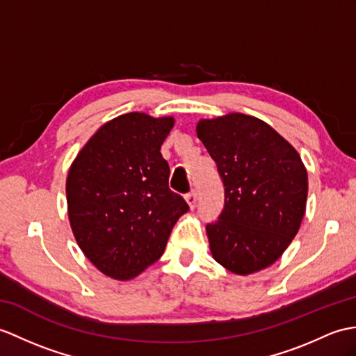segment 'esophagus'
<instances>
[{
	"mask_svg": "<svg viewBox=\"0 0 356 356\" xmlns=\"http://www.w3.org/2000/svg\"><path fill=\"white\" fill-rule=\"evenodd\" d=\"M185 200H186V203H188V206H189V209H194V208H195L197 197H195V193H194V191L188 193V194L185 195Z\"/></svg>",
	"mask_w": 356,
	"mask_h": 356,
	"instance_id": "esophagus-1",
	"label": "esophagus"
}]
</instances>
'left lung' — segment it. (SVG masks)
Segmentation results:
<instances>
[{"mask_svg": "<svg viewBox=\"0 0 356 356\" xmlns=\"http://www.w3.org/2000/svg\"><path fill=\"white\" fill-rule=\"evenodd\" d=\"M195 130L225 185V208L206 226L213 259L241 276L270 267L299 232L307 209L300 154L250 115L200 120Z\"/></svg>", "mask_w": 356, "mask_h": 356, "instance_id": "8db88e82", "label": "left lung"}]
</instances>
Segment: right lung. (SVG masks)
<instances>
[{
    "label": "right lung",
    "mask_w": 356,
    "mask_h": 356,
    "mask_svg": "<svg viewBox=\"0 0 356 356\" xmlns=\"http://www.w3.org/2000/svg\"><path fill=\"white\" fill-rule=\"evenodd\" d=\"M172 117L130 112L107 121L79 152L66 177L74 238L103 275L130 280L158 261L188 212L168 188L161 145Z\"/></svg>",
    "instance_id": "right-lung-1"
}]
</instances>
